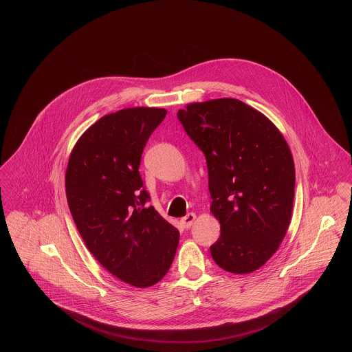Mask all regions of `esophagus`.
Returning a JSON list of instances; mask_svg holds the SVG:
<instances>
[{"mask_svg":"<svg viewBox=\"0 0 352 352\" xmlns=\"http://www.w3.org/2000/svg\"><path fill=\"white\" fill-rule=\"evenodd\" d=\"M195 219H197V215H195L194 212H188L186 217H183V218L180 219V223L183 225V228L188 229V228L192 226V223L195 222Z\"/></svg>","mask_w":352,"mask_h":352,"instance_id":"34e87169","label":"esophagus"}]
</instances>
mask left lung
<instances>
[{"label": "left lung", "instance_id": "8db88e82", "mask_svg": "<svg viewBox=\"0 0 352 352\" xmlns=\"http://www.w3.org/2000/svg\"><path fill=\"white\" fill-rule=\"evenodd\" d=\"M207 161L211 214L221 236L214 261L232 274L264 265L285 239L293 212L296 168L278 127L230 98L191 102L177 112Z\"/></svg>", "mask_w": 352, "mask_h": 352}]
</instances>
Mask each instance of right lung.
I'll return each instance as SVG.
<instances>
[{
    "label": "right lung",
    "mask_w": 352,
    "mask_h": 352,
    "mask_svg": "<svg viewBox=\"0 0 352 352\" xmlns=\"http://www.w3.org/2000/svg\"><path fill=\"white\" fill-rule=\"evenodd\" d=\"M166 109L124 108L76 142L65 175L74 223L89 252L118 279L151 287L172 265L180 233L146 206L138 172L144 148Z\"/></svg>",
    "instance_id": "right-lung-1"
}]
</instances>
